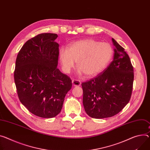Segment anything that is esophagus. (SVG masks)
Masks as SVG:
<instances>
[{
	"instance_id": "34e87169",
	"label": "esophagus",
	"mask_w": 150,
	"mask_h": 150,
	"mask_svg": "<svg viewBox=\"0 0 150 150\" xmlns=\"http://www.w3.org/2000/svg\"><path fill=\"white\" fill-rule=\"evenodd\" d=\"M72 83L74 86H81V82L79 80H77V79H73L72 81Z\"/></svg>"
}]
</instances>
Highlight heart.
I'll list each match as a JSON object with an SVG mask.
<instances>
[{
  "instance_id": "heart-1",
  "label": "heart",
  "mask_w": 150,
  "mask_h": 150,
  "mask_svg": "<svg viewBox=\"0 0 150 150\" xmlns=\"http://www.w3.org/2000/svg\"><path fill=\"white\" fill-rule=\"evenodd\" d=\"M114 50L110 44L87 39L74 42L68 49L62 48L59 59L66 72H69L76 62L80 72L91 77L105 69L111 62Z\"/></svg>"
}]
</instances>
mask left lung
<instances>
[{
	"instance_id": "8db88e82",
	"label": "left lung",
	"mask_w": 150,
	"mask_h": 150,
	"mask_svg": "<svg viewBox=\"0 0 150 150\" xmlns=\"http://www.w3.org/2000/svg\"><path fill=\"white\" fill-rule=\"evenodd\" d=\"M112 40L115 47L112 62L102 73L81 84L85 111L94 118L114 116L131 98L133 67L125 48L114 39Z\"/></svg>"
}]
</instances>
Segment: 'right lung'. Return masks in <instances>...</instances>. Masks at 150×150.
Listing matches in <instances>:
<instances>
[{
  "instance_id": "right-lung-1",
  "label": "right lung",
  "mask_w": 150,
  "mask_h": 150,
  "mask_svg": "<svg viewBox=\"0 0 150 150\" xmlns=\"http://www.w3.org/2000/svg\"><path fill=\"white\" fill-rule=\"evenodd\" d=\"M58 35L45 33L28 40L16 62L14 81L21 103L33 114L52 118L63 107L71 79L57 68Z\"/></svg>"
}]
</instances>
